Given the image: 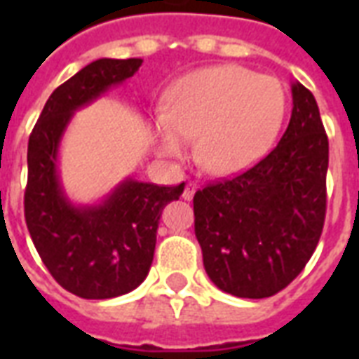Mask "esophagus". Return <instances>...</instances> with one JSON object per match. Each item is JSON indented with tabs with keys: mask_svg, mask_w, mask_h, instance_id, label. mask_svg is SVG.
<instances>
[{
	"mask_svg": "<svg viewBox=\"0 0 359 359\" xmlns=\"http://www.w3.org/2000/svg\"><path fill=\"white\" fill-rule=\"evenodd\" d=\"M197 188H199V186H197L196 182H188V184L184 186V191H182V199L190 201L191 197H194V194L197 191Z\"/></svg>",
	"mask_w": 359,
	"mask_h": 359,
	"instance_id": "obj_1",
	"label": "esophagus"
}]
</instances>
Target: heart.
Wrapping results in <instances>:
<instances>
[{"instance_id":"obj_1","label":"heart","mask_w":359,"mask_h":359,"mask_svg":"<svg viewBox=\"0 0 359 359\" xmlns=\"http://www.w3.org/2000/svg\"><path fill=\"white\" fill-rule=\"evenodd\" d=\"M285 114L281 81L240 65H214L175 81L162 114L154 117L152 140L165 158H184L196 140L203 169L227 177L251 168L272 149Z\"/></svg>"}]
</instances>
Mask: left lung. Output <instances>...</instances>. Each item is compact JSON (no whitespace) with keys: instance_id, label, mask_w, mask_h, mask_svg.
<instances>
[{"instance_id":"1","label":"left lung","mask_w":359,"mask_h":359,"mask_svg":"<svg viewBox=\"0 0 359 359\" xmlns=\"http://www.w3.org/2000/svg\"><path fill=\"white\" fill-rule=\"evenodd\" d=\"M292 114L278 147L245 173L194 196L208 278L238 298H268L304 270L326 216L328 137L311 91L290 83Z\"/></svg>"}]
</instances>
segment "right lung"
Here are the masks:
<instances>
[{
	"label": "right lung",
	"mask_w": 359,
	"mask_h": 359,
	"mask_svg": "<svg viewBox=\"0 0 359 359\" xmlns=\"http://www.w3.org/2000/svg\"><path fill=\"white\" fill-rule=\"evenodd\" d=\"M141 63L102 57L83 67L50 95L29 135L25 224L55 281L87 300L115 298L143 283L163 207L184 190V182L158 186L128 177L97 203H74L65 191L59 149L70 121Z\"/></svg>",
	"instance_id": "1"
}]
</instances>
